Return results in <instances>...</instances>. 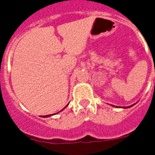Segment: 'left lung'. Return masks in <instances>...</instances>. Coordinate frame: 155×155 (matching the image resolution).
<instances>
[{
	"instance_id": "left-lung-1",
	"label": "left lung",
	"mask_w": 155,
	"mask_h": 155,
	"mask_svg": "<svg viewBox=\"0 0 155 155\" xmlns=\"http://www.w3.org/2000/svg\"><path fill=\"white\" fill-rule=\"evenodd\" d=\"M135 105V104H134V105H130V106H127V107H120V108H124V109H127V108L131 107V106H133V105ZM113 106H114V107H117V106H116V105H113ZM117 108H118V107H117Z\"/></svg>"
}]
</instances>
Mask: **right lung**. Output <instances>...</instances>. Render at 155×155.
I'll list each match as a JSON object with an SVG mask.
<instances>
[{
  "label": "right lung",
  "mask_w": 155,
  "mask_h": 155,
  "mask_svg": "<svg viewBox=\"0 0 155 155\" xmlns=\"http://www.w3.org/2000/svg\"><path fill=\"white\" fill-rule=\"evenodd\" d=\"M68 105H69V104H68V105H66V106H65V107L64 108V109H65V108L67 107V106H68ZM63 109H61V110L60 111V112H61V111H62ZM60 112H58V113H60ZM55 114H56V113H54V115H55ZM53 114H51V115H47V116H42V117H49V116H53Z\"/></svg>",
  "instance_id": "add662e5"
}]
</instances>
